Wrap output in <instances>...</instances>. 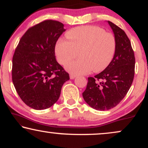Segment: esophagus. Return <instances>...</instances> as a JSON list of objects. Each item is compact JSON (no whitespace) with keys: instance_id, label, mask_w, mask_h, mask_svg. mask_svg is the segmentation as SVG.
<instances>
[{"instance_id":"esophagus-1","label":"esophagus","mask_w":148,"mask_h":148,"mask_svg":"<svg viewBox=\"0 0 148 148\" xmlns=\"http://www.w3.org/2000/svg\"><path fill=\"white\" fill-rule=\"evenodd\" d=\"M69 77H70V79H74L76 78V75H74V74H70Z\"/></svg>"}]
</instances>
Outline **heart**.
I'll return each instance as SVG.
<instances>
[{"label": "heart", "instance_id": "obj_1", "mask_svg": "<svg viewBox=\"0 0 148 148\" xmlns=\"http://www.w3.org/2000/svg\"><path fill=\"white\" fill-rule=\"evenodd\" d=\"M68 40L58 39L55 53L58 62L66 65L72 74H86L92 71L99 72L106 69L114 57L116 41L114 35L95 25H85L67 32Z\"/></svg>", "mask_w": 148, "mask_h": 148}]
</instances>
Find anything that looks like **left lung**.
<instances>
[{"instance_id": "8db88e82", "label": "left lung", "mask_w": 148, "mask_h": 148, "mask_svg": "<svg viewBox=\"0 0 148 148\" xmlns=\"http://www.w3.org/2000/svg\"><path fill=\"white\" fill-rule=\"evenodd\" d=\"M116 41L113 60L104 70L88 79L83 97L97 111H107L123 100L132 86L134 76L135 57L130 39L123 30L108 21Z\"/></svg>"}]
</instances>
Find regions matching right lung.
Listing matches in <instances>:
<instances>
[{
	"instance_id": "1",
	"label": "right lung",
	"mask_w": 148,
	"mask_h": 148,
	"mask_svg": "<svg viewBox=\"0 0 148 148\" xmlns=\"http://www.w3.org/2000/svg\"><path fill=\"white\" fill-rule=\"evenodd\" d=\"M60 22L46 20L25 32L12 58V82L22 101L35 110L54 104L68 73L56 61L55 47L65 31Z\"/></svg>"
}]
</instances>
